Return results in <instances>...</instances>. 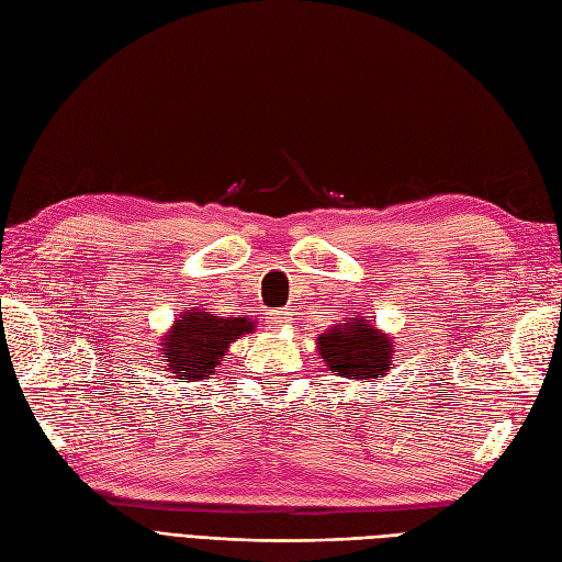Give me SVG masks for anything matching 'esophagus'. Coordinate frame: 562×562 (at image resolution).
I'll list each match as a JSON object with an SVG mask.
<instances>
[{
  "instance_id": "34e87169",
  "label": "esophagus",
  "mask_w": 562,
  "mask_h": 562,
  "mask_svg": "<svg viewBox=\"0 0 562 562\" xmlns=\"http://www.w3.org/2000/svg\"><path fill=\"white\" fill-rule=\"evenodd\" d=\"M269 321H272L274 325H285L288 323V312H279V308H274V312H269Z\"/></svg>"
}]
</instances>
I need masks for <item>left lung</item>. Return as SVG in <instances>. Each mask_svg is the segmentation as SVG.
Returning a JSON list of instances; mask_svg holds the SVG:
<instances>
[{"mask_svg":"<svg viewBox=\"0 0 562 562\" xmlns=\"http://www.w3.org/2000/svg\"><path fill=\"white\" fill-rule=\"evenodd\" d=\"M316 344L327 370L356 381L385 376L395 353L393 337L376 330L364 318L337 323L333 330L318 335Z\"/></svg>","mask_w":562,"mask_h":562,"instance_id":"8db88e82","label":"left lung"}]
</instances>
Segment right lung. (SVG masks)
<instances>
[{
	"label": "right lung",
	"mask_w": 562,
	"mask_h": 562,
	"mask_svg": "<svg viewBox=\"0 0 562 562\" xmlns=\"http://www.w3.org/2000/svg\"><path fill=\"white\" fill-rule=\"evenodd\" d=\"M254 330L256 323L248 318H221L211 312L188 308L160 344L162 372L173 374V379L200 381L216 370L232 341Z\"/></svg>",
	"instance_id": "right-lung-1"
}]
</instances>
